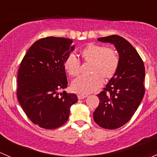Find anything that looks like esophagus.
Here are the masks:
<instances>
[{
    "mask_svg": "<svg viewBox=\"0 0 157 157\" xmlns=\"http://www.w3.org/2000/svg\"><path fill=\"white\" fill-rule=\"evenodd\" d=\"M87 95H78V98L79 100H82V99H84V98H87Z\"/></svg>",
    "mask_w": 157,
    "mask_h": 157,
    "instance_id": "1",
    "label": "esophagus"
}]
</instances>
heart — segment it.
Masks as SVG:
<instances>
[{"mask_svg":"<svg viewBox=\"0 0 157 157\" xmlns=\"http://www.w3.org/2000/svg\"><path fill=\"white\" fill-rule=\"evenodd\" d=\"M80 54L83 62L89 63L88 72L90 74L75 79L72 83V89L80 94H87L101 88L103 78L109 79L116 74L119 65V56L113 48L93 43L81 50ZM63 67L70 76H77L80 73V61L74 54L68 55Z\"/></svg>","mask_w":157,"mask_h":157,"instance_id":"1","label":"heart"}]
</instances>
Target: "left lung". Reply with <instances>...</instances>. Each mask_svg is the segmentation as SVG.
<instances>
[{
    "mask_svg": "<svg viewBox=\"0 0 157 157\" xmlns=\"http://www.w3.org/2000/svg\"><path fill=\"white\" fill-rule=\"evenodd\" d=\"M98 40L113 44L119 55V65L97 95L100 103L93 113L94 120L104 128L116 129L130 120L143 99L144 64L135 48L122 37L113 35Z\"/></svg>",
    "mask_w": 157,
    "mask_h": 157,
    "instance_id": "left-lung-1",
    "label": "left lung"
}]
</instances>
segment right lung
Here are the masks:
<instances>
[{
    "label": "right lung",
    "mask_w": 157,
    "mask_h": 157,
    "mask_svg": "<svg viewBox=\"0 0 157 157\" xmlns=\"http://www.w3.org/2000/svg\"><path fill=\"white\" fill-rule=\"evenodd\" d=\"M73 49L69 38L47 37L35 41L24 56L17 75V95L35 125L45 129L60 127L69 119L71 106L78 101L75 94L58 93L67 87L63 63Z\"/></svg>",
    "instance_id": "obj_1"
}]
</instances>
